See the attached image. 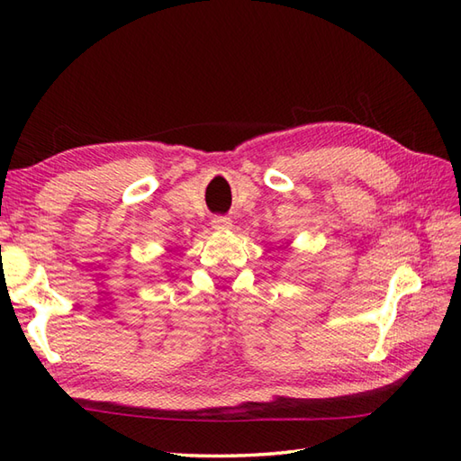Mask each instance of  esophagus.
Instances as JSON below:
<instances>
[{
    "instance_id": "obj_1",
    "label": "esophagus",
    "mask_w": 461,
    "mask_h": 461,
    "mask_svg": "<svg viewBox=\"0 0 461 461\" xmlns=\"http://www.w3.org/2000/svg\"><path fill=\"white\" fill-rule=\"evenodd\" d=\"M212 228L215 231H228L231 228V220L225 218V215H215L212 220Z\"/></svg>"
}]
</instances>
